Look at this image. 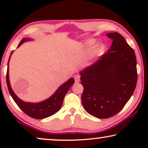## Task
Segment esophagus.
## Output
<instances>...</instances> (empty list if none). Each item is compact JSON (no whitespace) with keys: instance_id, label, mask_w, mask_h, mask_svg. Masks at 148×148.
I'll return each mask as SVG.
<instances>
[{"instance_id":"1","label":"esophagus","mask_w":148,"mask_h":148,"mask_svg":"<svg viewBox=\"0 0 148 148\" xmlns=\"http://www.w3.org/2000/svg\"><path fill=\"white\" fill-rule=\"evenodd\" d=\"M74 80H75L76 83H79L80 81V76L79 75H75L74 76Z\"/></svg>"}]
</instances>
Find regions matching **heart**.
<instances>
[{
  "label": "heart",
  "mask_w": 148,
  "mask_h": 148,
  "mask_svg": "<svg viewBox=\"0 0 148 148\" xmlns=\"http://www.w3.org/2000/svg\"><path fill=\"white\" fill-rule=\"evenodd\" d=\"M95 43V40H88V41L86 42L85 45H84L82 46V47H81V49H82V50H84V49L89 48L90 47L92 46ZM103 45H97L96 47H95L94 49H93V50L92 51V52H91L90 55V56L92 57V56H96V55H98V54L100 53L101 51L103 50Z\"/></svg>",
  "instance_id": "heart-1"
}]
</instances>
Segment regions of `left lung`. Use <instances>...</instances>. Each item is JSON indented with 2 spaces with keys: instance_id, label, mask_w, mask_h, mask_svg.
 I'll return each mask as SVG.
<instances>
[{
  "instance_id": "obj_1",
  "label": "left lung",
  "mask_w": 148,
  "mask_h": 148,
  "mask_svg": "<svg viewBox=\"0 0 148 148\" xmlns=\"http://www.w3.org/2000/svg\"><path fill=\"white\" fill-rule=\"evenodd\" d=\"M106 36L113 40L111 49L80 72L84 86L83 106L89 114L101 119L121 111L133 95L137 83L134 49L120 33H109Z\"/></svg>"
}]
</instances>
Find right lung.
I'll return each mask as SVG.
<instances>
[{
  "mask_svg": "<svg viewBox=\"0 0 148 148\" xmlns=\"http://www.w3.org/2000/svg\"><path fill=\"white\" fill-rule=\"evenodd\" d=\"M31 40L32 39L30 38H23L18 44V47H20L24 42L31 41ZM12 52L13 51H12L11 54H10V56L12 54ZM10 56L8 62L6 81L10 95L12 96L15 103L17 104V106L24 112L25 114L35 119H43L48 118V117L51 116L56 113H57L60 109L61 106L63 102L64 96L69 91L71 86L74 84V79L70 78L68 81L61 85L60 87L56 90V91L48 99L37 103L25 102V101L19 99L12 89L9 79V62Z\"/></svg>",
  "mask_w": 148,
  "mask_h": 148,
  "instance_id": "right-lung-1",
  "label": "right lung"
}]
</instances>
